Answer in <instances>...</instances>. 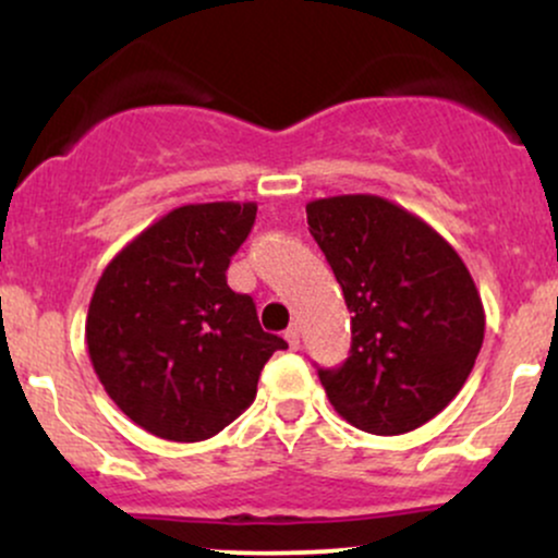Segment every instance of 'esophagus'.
<instances>
[{
	"label": "esophagus",
	"instance_id": "34e87169",
	"mask_svg": "<svg viewBox=\"0 0 558 558\" xmlns=\"http://www.w3.org/2000/svg\"><path fill=\"white\" fill-rule=\"evenodd\" d=\"M286 341H288V345H291V349H299V343H301V330H299V325H296V323L288 325V330H286Z\"/></svg>",
	"mask_w": 558,
	"mask_h": 558
}]
</instances>
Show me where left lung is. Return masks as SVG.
Instances as JSON below:
<instances>
[{"instance_id":"8db88e82","label":"left lung","mask_w":558,"mask_h":558,"mask_svg":"<svg viewBox=\"0 0 558 558\" xmlns=\"http://www.w3.org/2000/svg\"><path fill=\"white\" fill-rule=\"evenodd\" d=\"M306 222L351 312L349 360L319 369L332 409L373 435L425 425L462 390L485 336L462 257L383 196L315 198Z\"/></svg>"}]
</instances>
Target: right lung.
Here are the masks:
<instances>
[{
  "label": "right lung",
  "mask_w": 558,
  "mask_h": 558,
  "mask_svg": "<svg viewBox=\"0 0 558 558\" xmlns=\"http://www.w3.org/2000/svg\"><path fill=\"white\" fill-rule=\"evenodd\" d=\"M254 217V202L172 209L114 254L94 288V373L120 412L157 438H213L254 401L265 362L288 349L226 278Z\"/></svg>",
  "instance_id": "1"
}]
</instances>
